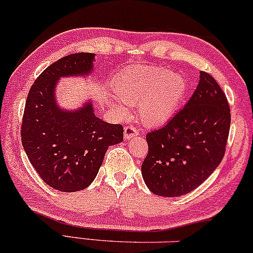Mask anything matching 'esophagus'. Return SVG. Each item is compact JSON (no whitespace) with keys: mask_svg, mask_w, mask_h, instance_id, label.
Listing matches in <instances>:
<instances>
[{"mask_svg":"<svg viewBox=\"0 0 253 253\" xmlns=\"http://www.w3.org/2000/svg\"><path fill=\"white\" fill-rule=\"evenodd\" d=\"M138 134L137 129L133 126H127L124 127V139L130 140Z\"/></svg>","mask_w":253,"mask_h":253,"instance_id":"esophagus-1","label":"esophagus"}]
</instances>
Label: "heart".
<instances>
[{
	"label": "heart",
	"mask_w": 253,
	"mask_h": 253,
	"mask_svg": "<svg viewBox=\"0 0 253 253\" xmlns=\"http://www.w3.org/2000/svg\"><path fill=\"white\" fill-rule=\"evenodd\" d=\"M186 88L183 77L162 67L127 69L113 84L116 99L126 105H138L140 121L149 126H159L173 118ZM114 106L124 113L122 105Z\"/></svg>",
	"instance_id": "1"
}]
</instances>
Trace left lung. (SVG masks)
<instances>
[{
    "instance_id": "left-lung-1",
    "label": "left lung",
    "mask_w": 253,
    "mask_h": 253,
    "mask_svg": "<svg viewBox=\"0 0 253 253\" xmlns=\"http://www.w3.org/2000/svg\"><path fill=\"white\" fill-rule=\"evenodd\" d=\"M231 113L226 96L213 78L200 71L191 98L165 126L149 132V151L141 165L151 192L180 197L191 192L220 164Z\"/></svg>"
}]
</instances>
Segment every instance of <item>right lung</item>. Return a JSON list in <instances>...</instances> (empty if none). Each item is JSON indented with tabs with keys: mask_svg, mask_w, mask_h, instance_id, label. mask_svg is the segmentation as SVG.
<instances>
[{
	"mask_svg": "<svg viewBox=\"0 0 253 253\" xmlns=\"http://www.w3.org/2000/svg\"><path fill=\"white\" fill-rule=\"evenodd\" d=\"M95 54H71L37 78L27 97L21 140L27 156L50 188L76 192L92 183L108 147L123 141L121 124L95 115L91 100L76 110L62 108L55 89L61 78L90 76Z\"/></svg>",
	"mask_w": 253,
	"mask_h": 253,
	"instance_id": "obj_1",
	"label": "right lung"
}]
</instances>
